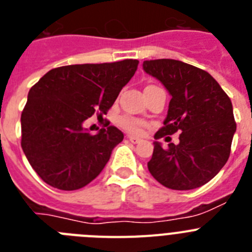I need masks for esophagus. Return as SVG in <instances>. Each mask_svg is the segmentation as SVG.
<instances>
[{
  "mask_svg": "<svg viewBox=\"0 0 252 252\" xmlns=\"http://www.w3.org/2000/svg\"><path fill=\"white\" fill-rule=\"evenodd\" d=\"M128 140H130L132 144H139V142H141V139H139V137L136 136H132V135H128Z\"/></svg>",
  "mask_w": 252,
  "mask_h": 252,
  "instance_id": "1",
  "label": "esophagus"
}]
</instances>
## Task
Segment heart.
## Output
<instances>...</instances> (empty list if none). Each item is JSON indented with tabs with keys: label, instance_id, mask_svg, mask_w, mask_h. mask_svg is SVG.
Segmentation results:
<instances>
[{
	"label": "heart",
	"instance_id": "1",
	"mask_svg": "<svg viewBox=\"0 0 252 252\" xmlns=\"http://www.w3.org/2000/svg\"><path fill=\"white\" fill-rule=\"evenodd\" d=\"M120 125L125 130H127L128 132L132 133H140L144 127V122L140 120L135 119V117H130V116H124L120 119Z\"/></svg>",
	"mask_w": 252,
	"mask_h": 252
}]
</instances>
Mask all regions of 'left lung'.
<instances>
[{"instance_id":"left-lung-1","label":"left lung","mask_w":252,"mask_h":252,"mask_svg":"<svg viewBox=\"0 0 252 252\" xmlns=\"http://www.w3.org/2000/svg\"><path fill=\"white\" fill-rule=\"evenodd\" d=\"M142 68L171 95L164 126L155 139L180 132L177 145L170 142L164 149L154 142L150 174L174 190L204 186L230 157L236 132L230 97L209 73L180 60H146Z\"/></svg>"}]
</instances>
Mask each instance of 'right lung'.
I'll list each match as a JSON object with an SVG mask.
<instances>
[{"label": "right lung", "instance_id": "add662e5", "mask_svg": "<svg viewBox=\"0 0 252 252\" xmlns=\"http://www.w3.org/2000/svg\"><path fill=\"white\" fill-rule=\"evenodd\" d=\"M137 65L139 60L125 59L59 66L31 87L21 113V148L46 184L75 190L103 170L124 133L107 126L91 135L83 122L94 112L106 115Z\"/></svg>", "mask_w": 252, "mask_h": 252}]
</instances>
